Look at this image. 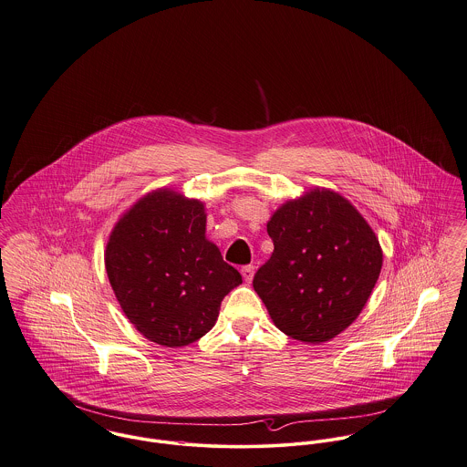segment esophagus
<instances>
[{"label":"esophagus","mask_w":467,"mask_h":467,"mask_svg":"<svg viewBox=\"0 0 467 467\" xmlns=\"http://www.w3.org/2000/svg\"><path fill=\"white\" fill-rule=\"evenodd\" d=\"M254 270H255V266L254 265H248V266H244L242 268V275H244V278L250 282L252 280V276H254Z\"/></svg>","instance_id":"1"}]
</instances>
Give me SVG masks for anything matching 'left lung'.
I'll list each match as a JSON object with an SVG mask.
<instances>
[{"instance_id":"8db88e82","label":"left lung","mask_w":467,"mask_h":467,"mask_svg":"<svg viewBox=\"0 0 467 467\" xmlns=\"http://www.w3.org/2000/svg\"><path fill=\"white\" fill-rule=\"evenodd\" d=\"M266 227L274 254L252 284L275 327L306 344L337 337L359 316L381 274L374 231L328 189L287 201Z\"/></svg>"}]
</instances>
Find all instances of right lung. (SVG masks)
<instances>
[{
	"label": "right lung",
	"instance_id": "add662e5",
	"mask_svg": "<svg viewBox=\"0 0 467 467\" xmlns=\"http://www.w3.org/2000/svg\"><path fill=\"white\" fill-rule=\"evenodd\" d=\"M204 233V204L169 189L140 197L110 233V287L129 321L155 344L199 340L215 327L223 296L242 284Z\"/></svg>",
	"mask_w": 467,
	"mask_h": 467
}]
</instances>
